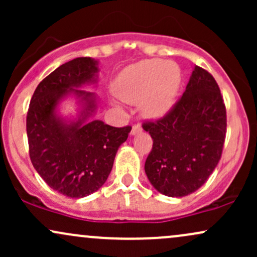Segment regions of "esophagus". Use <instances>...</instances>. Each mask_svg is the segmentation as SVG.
Here are the masks:
<instances>
[{"label": "esophagus", "mask_w": 257, "mask_h": 257, "mask_svg": "<svg viewBox=\"0 0 257 257\" xmlns=\"http://www.w3.org/2000/svg\"><path fill=\"white\" fill-rule=\"evenodd\" d=\"M141 131H143V128H141L140 124H134V125H133V128H132L131 134L135 135V134H138V133H140Z\"/></svg>", "instance_id": "esophagus-1"}]
</instances>
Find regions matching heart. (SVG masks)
<instances>
[{"label":"heart","mask_w":257,"mask_h":257,"mask_svg":"<svg viewBox=\"0 0 257 257\" xmlns=\"http://www.w3.org/2000/svg\"><path fill=\"white\" fill-rule=\"evenodd\" d=\"M181 85V70L173 61L141 60L123 70L114 82L116 95L129 104L141 101V111L159 118L170 111Z\"/></svg>","instance_id":"b5f03b06"}]
</instances>
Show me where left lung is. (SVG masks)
<instances>
[{
  "label": "left lung",
  "mask_w": 257,
  "mask_h": 257,
  "mask_svg": "<svg viewBox=\"0 0 257 257\" xmlns=\"http://www.w3.org/2000/svg\"><path fill=\"white\" fill-rule=\"evenodd\" d=\"M226 106L206 70L194 66L185 93L162 118L145 120L153 145L145 173L168 197H184L204 185L222 155Z\"/></svg>",
  "instance_id": "8db88e82"
}]
</instances>
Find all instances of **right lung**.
<instances>
[{
  "instance_id": "1",
  "label": "right lung",
  "mask_w": 257,
  "mask_h": 257,
  "mask_svg": "<svg viewBox=\"0 0 257 257\" xmlns=\"http://www.w3.org/2000/svg\"><path fill=\"white\" fill-rule=\"evenodd\" d=\"M98 71V61L91 58L63 64L37 85L26 116L32 166L49 187L71 198L91 194L105 184L117 150L132 131L131 125L87 120L96 110V96L79 88L95 83ZM70 93L80 98L84 110L78 120L66 122L56 107Z\"/></svg>"
}]
</instances>
